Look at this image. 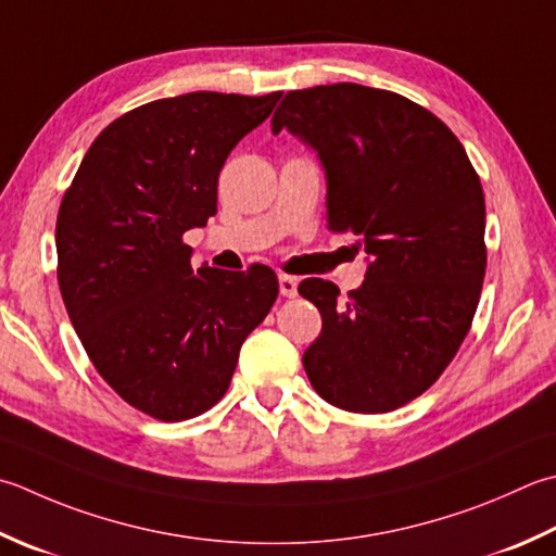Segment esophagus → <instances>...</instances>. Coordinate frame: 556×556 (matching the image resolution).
I'll list each match as a JSON object with an SVG mask.
<instances>
[{
  "label": "esophagus",
  "mask_w": 556,
  "mask_h": 556,
  "mask_svg": "<svg viewBox=\"0 0 556 556\" xmlns=\"http://www.w3.org/2000/svg\"><path fill=\"white\" fill-rule=\"evenodd\" d=\"M279 293L287 299H293L299 293V279L291 275H279Z\"/></svg>",
  "instance_id": "34e87169"
}]
</instances>
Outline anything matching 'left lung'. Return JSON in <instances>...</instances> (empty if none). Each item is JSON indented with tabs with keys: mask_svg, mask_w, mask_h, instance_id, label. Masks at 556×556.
<instances>
[{
	"mask_svg": "<svg viewBox=\"0 0 556 556\" xmlns=\"http://www.w3.org/2000/svg\"><path fill=\"white\" fill-rule=\"evenodd\" d=\"M281 129L320 161L330 231L354 233L366 253L364 285L344 303L332 281H301L323 315L303 368L334 407L397 409L443 374L470 330L486 267L482 182L458 137L393 91H289L271 115V132Z\"/></svg>",
	"mask_w": 556,
	"mask_h": 556,
	"instance_id": "obj_1",
	"label": "left lung"
}]
</instances>
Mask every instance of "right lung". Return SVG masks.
Segmentation results:
<instances>
[{"instance_id": "1", "label": "right lung", "mask_w": 556, "mask_h": 556, "mask_svg": "<svg viewBox=\"0 0 556 556\" xmlns=\"http://www.w3.org/2000/svg\"><path fill=\"white\" fill-rule=\"evenodd\" d=\"M281 93L194 91L117 117L86 151L58 214V279L96 371L161 421L224 397L245 337L279 293L265 265L192 269L182 233L216 214L231 149Z\"/></svg>"}]
</instances>
